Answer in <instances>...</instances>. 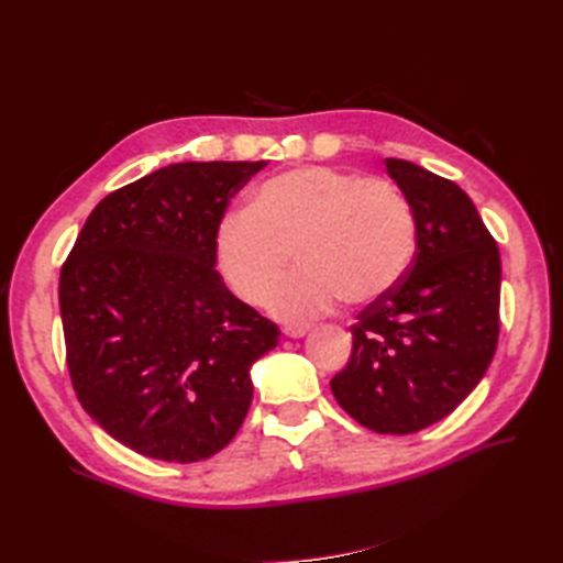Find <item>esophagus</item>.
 I'll return each instance as SVG.
<instances>
[{
  "mask_svg": "<svg viewBox=\"0 0 563 563\" xmlns=\"http://www.w3.org/2000/svg\"><path fill=\"white\" fill-rule=\"evenodd\" d=\"M307 331H309V324H285L283 327V333L288 339H302Z\"/></svg>",
  "mask_w": 563,
  "mask_h": 563,
  "instance_id": "obj_1",
  "label": "esophagus"
}]
</instances>
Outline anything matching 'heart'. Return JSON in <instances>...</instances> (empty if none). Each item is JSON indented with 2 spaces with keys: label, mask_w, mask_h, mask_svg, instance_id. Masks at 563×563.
<instances>
[{
  "label": "heart",
  "mask_w": 563,
  "mask_h": 563,
  "mask_svg": "<svg viewBox=\"0 0 563 563\" xmlns=\"http://www.w3.org/2000/svg\"><path fill=\"white\" fill-rule=\"evenodd\" d=\"M416 246V210L397 184L333 166L266 178L214 239L222 278L246 305L268 300L295 254L300 268L268 302L280 317L382 300L409 273Z\"/></svg>",
  "instance_id": "obj_1"
}]
</instances>
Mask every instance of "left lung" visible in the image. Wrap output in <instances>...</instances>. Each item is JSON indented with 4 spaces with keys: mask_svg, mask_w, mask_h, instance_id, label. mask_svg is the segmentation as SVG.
Listing matches in <instances>:
<instances>
[{
    "mask_svg": "<svg viewBox=\"0 0 563 563\" xmlns=\"http://www.w3.org/2000/svg\"><path fill=\"white\" fill-rule=\"evenodd\" d=\"M385 164L416 210V256L397 288L357 314L331 391L361 426L406 435L457 409L492 365L500 254L457 184L406 159Z\"/></svg>",
    "mask_w": 563,
    "mask_h": 563,
    "instance_id": "8db88e82",
    "label": "left lung"
}]
</instances>
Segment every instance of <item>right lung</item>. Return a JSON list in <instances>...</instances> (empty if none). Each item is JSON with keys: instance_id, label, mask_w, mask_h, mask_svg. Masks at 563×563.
<instances>
[{"instance_id": "right-lung-1", "label": "right lung", "mask_w": 563, "mask_h": 563, "mask_svg": "<svg viewBox=\"0 0 563 563\" xmlns=\"http://www.w3.org/2000/svg\"><path fill=\"white\" fill-rule=\"evenodd\" d=\"M266 162H184L106 196L59 271L71 387L145 457L200 462L230 445L254 397L271 319L214 271L230 200Z\"/></svg>"}]
</instances>
